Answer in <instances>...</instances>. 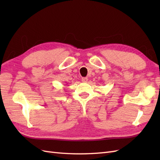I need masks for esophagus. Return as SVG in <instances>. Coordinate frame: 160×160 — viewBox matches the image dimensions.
<instances>
[{"mask_svg": "<svg viewBox=\"0 0 160 160\" xmlns=\"http://www.w3.org/2000/svg\"><path fill=\"white\" fill-rule=\"evenodd\" d=\"M87 80H88V78H82V81L83 82H87Z\"/></svg>", "mask_w": 160, "mask_h": 160, "instance_id": "34e87169", "label": "esophagus"}]
</instances>
